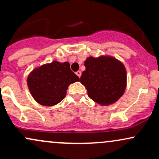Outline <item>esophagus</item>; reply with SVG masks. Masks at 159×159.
<instances>
[{"instance_id":"esophagus-1","label":"esophagus","mask_w":159,"mask_h":159,"mask_svg":"<svg viewBox=\"0 0 159 159\" xmlns=\"http://www.w3.org/2000/svg\"><path fill=\"white\" fill-rule=\"evenodd\" d=\"M76 75H77L78 76V77H81V71H78V72H76Z\"/></svg>"}]
</instances>
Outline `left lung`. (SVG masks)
I'll use <instances>...</instances> for the list:
<instances>
[{"label":"left lung","mask_w":159,"mask_h":159,"mask_svg":"<svg viewBox=\"0 0 159 159\" xmlns=\"http://www.w3.org/2000/svg\"><path fill=\"white\" fill-rule=\"evenodd\" d=\"M81 82L91 99L109 105L123 96L126 87V71L119 61L111 57L87 58Z\"/></svg>","instance_id":"obj_1"}]
</instances>
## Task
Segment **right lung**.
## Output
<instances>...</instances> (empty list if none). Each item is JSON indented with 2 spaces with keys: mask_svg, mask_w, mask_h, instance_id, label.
Returning a JSON list of instances; mask_svg holds the SVG:
<instances>
[{
  "mask_svg": "<svg viewBox=\"0 0 159 159\" xmlns=\"http://www.w3.org/2000/svg\"><path fill=\"white\" fill-rule=\"evenodd\" d=\"M79 81L68 62L53 61L34 69L27 78V85L38 103L53 106L65 98L70 84Z\"/></svg>",
  "mask_w": 159,
  "mask_h": 159,
  "instance_id": "right-lung-1",
  "label": "right lung"
}]
</instances>
